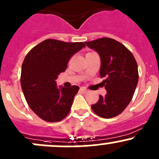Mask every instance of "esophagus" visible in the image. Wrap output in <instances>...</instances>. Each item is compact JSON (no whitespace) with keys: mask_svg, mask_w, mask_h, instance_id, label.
I'll use <instances>...</instances> for the list:
<instances>
[{"mask_svg":"<svg viewBox=\"0 0 159 159\" xmlns=\"http://www.w3.org/2000/svg\"><path fill=\"white\" fill-rule=\"evenodd\" d=\"M80 90H81V92H83V93H88V92H89V90L86 89L85 88H81Z\"/></svg>","mask_w":159,"mask_h":159,"instance_id":"esophagus-1","label":"esophagus"}]
</instances>
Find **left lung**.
Returning a JSON list of instances; mask_svg holds the SVG:
<instances>
[{"label":"left lung","instance_id":"1","mask_svg":"<svg viewBox=\"0 0 159 159\" xmlns=\"http://www.w3.org/2000/svg\"><path fill=\"white\" fill-rule=\"evenodd\" d=\"M85 44L100 56V77L105 78L102 84L107 91L91 108L101 118H114L125 109L132 99L139 81L137 62L125 46L112 38H98Z\"/></svg>","mask_w":159,"mask_h":159}]
</instances>
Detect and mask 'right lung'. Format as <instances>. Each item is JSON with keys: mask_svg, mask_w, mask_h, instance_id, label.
<instances>
[{"mask_svg": "<svg viewBox=\"0 0 159 159\" xmlns=\"http://www.w3.org/2000/svg\"><path fill=\"white\" fill-rule=\"evenodd\" d=\"M84 47L83 42L47 39L27 54L21 67V89L30 109L44 121H60L70 112L79 87L59 89L55 80L66 70L70 57Z\"/></svg>", "mask_w": 159, "mask_h": 159, "instance_id": "right-lung-1", "label": "right lung"}]
</instances>
